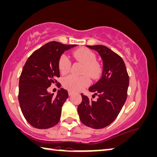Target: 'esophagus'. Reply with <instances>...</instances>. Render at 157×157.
Returning <instances> with one entry per match:
<instances>
[{"instance_id": "esophagus-1", "label": "esophagus", "mask_w": 157, "mask_h": 157, "mask_svg": "<svg viewBox=\"0 0 157 157\" xmlns=\"http://www.w3.org/2000/svg\"><path fill=\"white\" fill-rule=\"evenodd\" d=\"M68 94H69V96H72V94H73V92H71V91H69V92H68Z\"/></svg>"}]
</instances>
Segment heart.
<instances>
[{
    "label": "heart",
    "instance_id": "1",
    "mask_svg": "<svg viewBox=\"0 0 157 157\" xmlns=\"http://www.w3.org/2000/svg\"><path fill=\"white\" fill-rule=\"evenodd\" d=\"M73 56L77 60L82 64L84 67L82 74H87L92 78L98 76L100 69L95 63V56L90 50L87 49L78 50L73 52ZM71 62L66 55H63L59 60V70L61 74L65 75L69 72ZM90 80L87 75L76 77L69 75L64 78L63 85L70 91H79L90 85Z\"/></svg>",
    "mask_w": 157,
    "mask_h": 157
}]
</instances>
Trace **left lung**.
Listing matches in <instances>:
<instances>
[{"mask_svg": "<svg viewBox=\"0 0 157 157\" xmlns=\"http://www.w3.org/2000/svg\"><path fill=\"white\" fill-rule=\"evenodd\" d=\"M97 51L102 60L101 77L89 88L98 95L96 101L90 100L81 94L82 102L78 107L79 120L93 129H101L109 125L117 118L124 105L129 86L124 62L122 57L105 45H87Z\"/></svg>", "mask_w": 157, "mask_h": 157, "instance_id": "obj_1", "label": "left lung"}]
</instances>
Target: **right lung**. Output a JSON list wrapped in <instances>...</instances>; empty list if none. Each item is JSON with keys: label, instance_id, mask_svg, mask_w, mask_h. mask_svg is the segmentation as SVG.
Masks as SVG:
<instances>
[{"label": "right lung", "instance_id": "add662e5", "mask_svg": "<svg viewBox=\"0 0 157 157\" xmlns=\"http://www.w3.org/2000/svg\"><path fill=\"white\" fill-rule=\"evenodd\" d=\"M75 46L50 42L33 52L24 65L19 79L18 101L24 117L37 129H48L59 122L68 92L60 88L54 96L48 88L57 83L61 56Z\"/></svg>", "mask_w": 157, "mask_h": 157}]
</instances>
